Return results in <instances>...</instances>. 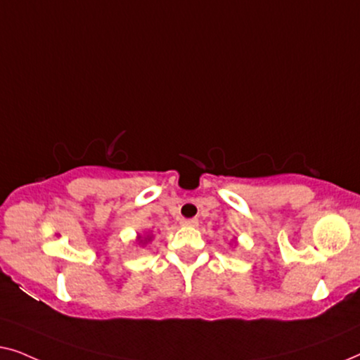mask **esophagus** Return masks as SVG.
Here are the masks:
<instances>
[{
	"mask_svg": "<svg viewBox=\"0 0 360 360\" xmlns=\"http://www.w3.org/2000/svg\"><path fill=\"white\" fill-rule=\"evenodd\" d=\"M181 226H190V228H195L196 224H198V219L196 218H190V219H181L180 221Z\"/></svg>",
	"mask_w": 360,
	"mask_h": 360,
	"instance_id": "1",
	"label": "esophagus"
}]
</instances>
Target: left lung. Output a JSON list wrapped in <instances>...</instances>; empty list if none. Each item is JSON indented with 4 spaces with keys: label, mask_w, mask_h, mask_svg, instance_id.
I'll use <instances>...</instances> for the list:
<instances>
[{
    "label": "left lung",
    "mask_w": 360,
    "mask_h": 360,
    "mask_svg": "<svg viewBox=\"0 0 360 360\" xmlns=\"http://www.w3.org/2000/svg\"><path fill=\"white\" fill-rule=\"evenodd\" d=\"M234 244H236V243H234Z\"/></svg>",
    "instance_id": "8db88e82"
}]
</instances>
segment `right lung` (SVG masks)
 I'll use <instances>...</instances> for the list:
<instances>
[{"label":"right lung","mask_w":360,"mask_h":360,"mask_svg":"<svg viewBox=\"0 0 360 360\" xmlns=\"http://www.w3.org/2000/svg\"><path fill=\"white\" fill-rule=\"evenodd\" d=\"M152 238H154V236H152L150 233H146V234H137L136 243H137V245H146L147 243H150Z\"/></svg>","instance_id":"add662e5"}]
</instances>
